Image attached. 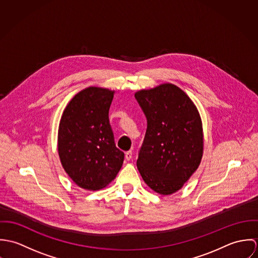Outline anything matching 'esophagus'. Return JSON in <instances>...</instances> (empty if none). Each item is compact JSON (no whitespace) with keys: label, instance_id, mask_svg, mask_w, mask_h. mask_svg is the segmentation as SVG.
I'll use <instances>...</instances> for the list:
<instances>
[{"label":"esophagus","instance_id":"esophagus-1","mask_svg":"<svg viewBox=\"0 0 258 258\" xmlns=\"http://www.w3.org/2000/svg\"><path fill=\"white\" fill-rule=\"evenodd\" d=\"M125 159H126L127 161H130V160L132 159V151H127V152L125 153Z\"/></svg>","mask_w":258,"mask_h":258}]
</instances>
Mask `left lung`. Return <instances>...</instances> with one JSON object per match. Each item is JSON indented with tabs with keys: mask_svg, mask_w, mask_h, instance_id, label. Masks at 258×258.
<instances>
[{
	"mask_svg": "<svg viewBox=\"0 0 258 258\" xmlns=\"http://www.w3.org/2000/svg\"><path fill=\"white\" fill-rule=\"evenodd\" d=\"M135 97L147 118L137 168L153 190L172 195L201 164L204 132L200 113L186 93L172 83L139 90Z\"/></svg>",
	"mask_w": 258,
	"mask_h": 258,
	"instance_id": "8db88e82",
	"label": "left lung"
}]
</instances>
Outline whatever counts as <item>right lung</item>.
<instances>
[{
	"label": "right lung",
	"instance_id": "right-lung-1",
	"mask_svg": "<svg viewBox=\"0 0 258 258\" xmlns=\"http://www.w3.org/2000/svg\"><path fill=\"white\" fill-rule=\"evenodd\" d=\"M115 91L89 86L68 103L57 134L60 163L78 186L97 190L120 171L124 153L115 146L109 108Z\"/></svg>",
	"mask_w": 258,
	"mask_h": 258
}]
</instances>
